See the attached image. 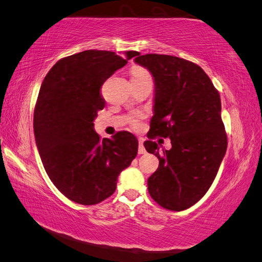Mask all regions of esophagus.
<instances>
[{
    "label": "esophagus",
    "instance_id": "esophagus-1",
    "mask_svg": "<svg viewBox=\"0 0 262 262\" xmlns=\"http://www.w3.org/2000/svg\"><path fill=\"white\" fill-rule=\"evenodd\" d=\"M138 153H139V154H145V153H146V149H145V147H144V140H143V139H139Z\"/></svg>",
    "mask_w": 262,
    "mask_h": 262
}]
</instances>
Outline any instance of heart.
I'll list each match as a JSON object with an SVG mask.
<instances>
[{"label": "heart", "mask_w": 262, "mask_h": 262, "mask_svg": "<svg viewBox=\"0 0 262 262\" xmlns=\"http://www.w3.org/2000/svg\"><path fill=\"white\" fill-rule=\"evenodd\" d=\"M131 76H132V79H141V78H150L149 72L146 70L145 68H141V67H134L131 69ZM139 116H137L136 118L132 119V124H134L135 126H138L139 125Z\"/></svg>", "instance_id": "obj_1"}]
</instances>
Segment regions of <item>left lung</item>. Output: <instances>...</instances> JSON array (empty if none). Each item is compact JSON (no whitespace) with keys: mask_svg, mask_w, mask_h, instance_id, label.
I'll list each match as a JSON object with an SVG mask.
<instances>
[{"mask_svg":"<svg viewBox=\"0 0 262 262\" xmlns=\"http://www.w3.org/2000/svg\"><path fill=\"white\" fill-rule=\"evenodd\" d=\"M139 54L135 62L147 69L155 82L147 137L171 140L169 150H160L153 140L144 143L159 159V168L148 178V192L163 208L180 212L206 194L227 152L221 99L195 63L170 55Z\"/></svg>","mask_w":262,"mask_h":262,"instance_id":"left-lung-1","label":"left lung"}]
</instances>
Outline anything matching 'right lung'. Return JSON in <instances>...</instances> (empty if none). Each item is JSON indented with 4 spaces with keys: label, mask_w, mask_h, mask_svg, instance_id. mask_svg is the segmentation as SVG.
Returning a JSON list of instances; mask_svg holds the SVG:
<instances>
[{
    "label": "right lung",
    "mask_w": 262,
    "mask_h": 262,
    "mask_svg": "<svg viewBox=\"0 0 262 262\" xmlns=\"http://www.w3.org/2000/svg\"><path fill=\"white\" fill-rule=\"evenodd\" d=\"M124 54L91 49L64 57L40 87L33 117L36 147L53 184L77 204L109 198L118 175L138 153V140L130 132L101 139L94 131L105 103L101 86L139 53Z\"/></svg>",
    "instance_id": "1"
}]
</instances>
